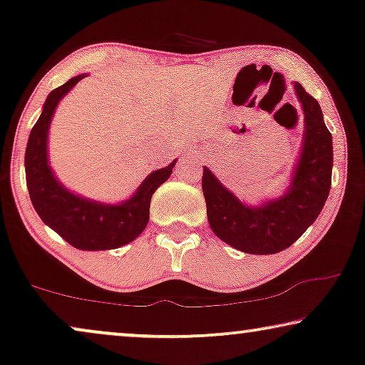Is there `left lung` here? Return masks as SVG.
I'll return each instance as SVG.
<instances>
[{"label": "left lung", "mask_w": 365, "mask_h": 365, "mask_svg": "<svg viewBox=\"0 0 365 365\" xmlns=\"http://www.w3.org/2000/svg\"><path fill=\"white\" fill-rule=\"evenodd\" d=\"M304 109V143L291 187L277 201L247 207L204 168L202 194L209 226L234 249L249 254H276L306 232L321 214L332 181V134L319 103L294 83Z\"/></svg>", "instance_id": "left-lung-1"}]
</instances>
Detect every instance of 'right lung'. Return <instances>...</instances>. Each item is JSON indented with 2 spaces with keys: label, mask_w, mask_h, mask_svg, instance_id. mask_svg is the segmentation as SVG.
<instances>
[{
  "label": "right lung",
  "mask_w": 365,
  "mask_h": 365,
  "mask_svg": "<svg viewBox=\"0 0 365 365\" xmlns=\"http://www.w3.org/2000/svg\"><path fill=\"white\" fill-rule=\"evenodd\" d=\"M83 78L84 74L71 78L63 86L53 89L46 98L41 116L28 139L24 156L26 184L39 217L64 241L83 251H106L131 242L144 231L149 221L153 194L164 181H168L176 161L149 174L129 201L116 206L88 201L63 187L48 166V128L59 99Z\"/></svg>",
  "instance_id": "obj_1"
}]
</instances>
